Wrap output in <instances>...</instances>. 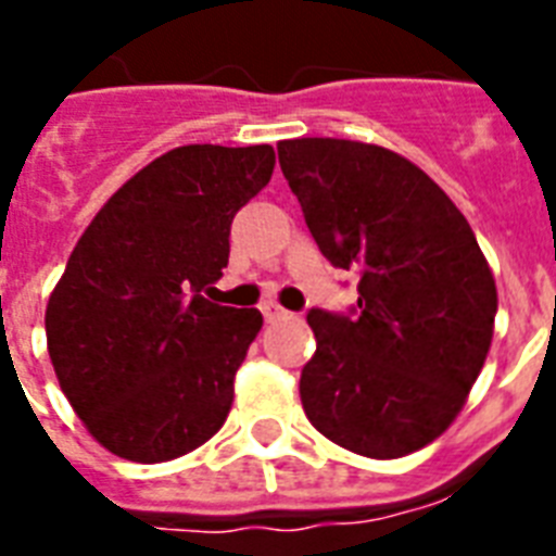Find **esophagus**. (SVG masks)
I'll list each match as a JSON object with an SVG mask.
<instances>
[{
    "mask_svg": "<svg viewBox=\"0 0 556 556\" xmlns=\"http://www.w3.org/2000/svg\"><path fill=\"white\" fill-rule=\"evenodd\" d=\"M262 314H265V320L268 323H274V320H282V317H286V308H282V305H277V303H262Z\"/></svg>",
    "mask_w": 556,
    "mask_h": 556,
    "instance_id": "1",
    "label": "esophagus"
}]
</instances>
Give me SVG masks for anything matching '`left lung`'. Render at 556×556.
I'll use <instances>...</instances> for the list:
<instances>
[{
    "instance_id": "8db88e82",
    "label": "left lung",
    "mask_w": 556,
    "mask_h": 556,
    "mask_svg": "<svg viewBox=\"0 0 556 556\" xmlns=\"http://www.w3.org/2000/svg\"><path fill=\"white\" fill-rule=\"evenodd\" d=\"M279 167L320 253L357 270V305L308 312V421L340 447L401 458L447 430L493 338L496 282L462 210L375 143L279 141Z\"/></svg>"
}]
</instances>
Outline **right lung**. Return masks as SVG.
<instances>
[{
  "label": "right lung",
  "instance_id": "1",
  "mask_svg": "<svg viewBox=\"0 0 556 556\" xmlns=\"http://www.w3.org/2000/svg\"><path fill=\"white\" fill-rule=\"evenodd\" d=\"M274 147L190 143L135 173L91 218L46 308L60 389L115 456L155 465L225 424L256 308L210 303L233 216L270 181Z\"/></svg>",
  "mask_w": 556,
  "mask_h": 556
}]
</instances>
